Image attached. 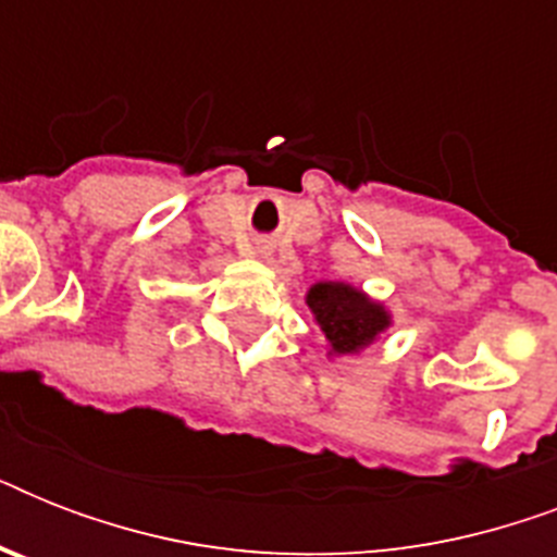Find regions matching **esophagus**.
<instances>
[{
    "label": "esophagus",
    "instance_id": "obj_1",
    "mask_svg": "<svg viewBox=\"0 0 557 557\" xmlns=\"http://www.w3.org/2000/svg\"><path fill=\"white\" fill-rule=\"evenodd\" d=\"M257 253H260V257H262V253H265V245H260V248H257Z\"/></svg>",
    "mask_w": 557,
    "mask_h": 557
}]
</instances>
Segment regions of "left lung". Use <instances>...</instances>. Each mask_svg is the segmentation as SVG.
Segmentation results:
<instances>
[{
    "instance_id": "1",
    "label": "left lung",
    "mask_w": 557,
    "mask_h": 557,
    "mask_svg": "<svg viewBox=\"0 0 557 557\" xmlns=\"http://www.w3.org/2000/svg\"><path fill=\"white\" fill-rule=\"evenodd\" d=\"M306 306L326 338V358L364 352L393 326V312L364 288L341 280H318L306 292Z\"/></svg>"
}]
</instances>
